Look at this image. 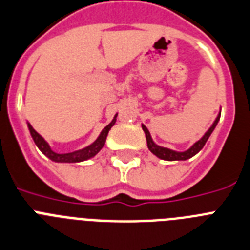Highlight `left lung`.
<instances>
[{"label":"left lung","instance_id":"left-lung-1","mask_svg":"<svg viewBox=\"0 0 250 250\" xmlns=\"http://www.w3.org/2000/svg\"><path fill=\"white\" fill-rule=\"evenodd\" d=\"M220 117H221V113L217 115L216 121L213 122V125H210V128L208 129L206 133H204V136H203L202 139L199 140V141H196V143L194 144L191 147H190V149L185 150V151H174V150L168 149V147H163V146L157 145V144L153 141V139H151L149 129L146 128L145 125H143V129H144V132H145L147 147H149V150L154 154V155H157L158 158H160V159H163V160H171V162H172V160L190 159V158L194 157L195 154H198L199 151L203 149V146L206 145L207 140L209 139V136L212 135V132L214 131V128H216L217 123H218V121H220Z\"/></svg>","mask_w":250,"mask_h":250}]
</instances>
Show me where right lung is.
<instances>
[{
	"label": "right lung",
	"mask_w": 250,
	"mask_h": 250,
	"mask_svg": "<svg viewBox=\"0 0 250 250\" xmlns=\"http://www.w3.org/2000/svg\"><path fill=\"white\" fill-rule=\"evenodd\" d=\"M117 115H114V118L113 121L109 123V125L105 127L103 131H101L100 136L97 137L95 141H93L91 145L86 146L84 149H81V150H76V151H72V153H65V154H59V153H55L52 151L50 145H48L42 136L38 133L36 129L32 127V125L28 123V128H29L30 132V136H32V139H33L34 144L37 145L38 149L42 151V153L48 158V159H51L52 162H56V163H78V162H83V160H87L90 159V158L95 157L101 149H103V146L105 145V141H106V136L110 131V128L114 125L115 121H117Z\"/></svg>",
	"instance_id": "add662e5"
}]
</instances>
